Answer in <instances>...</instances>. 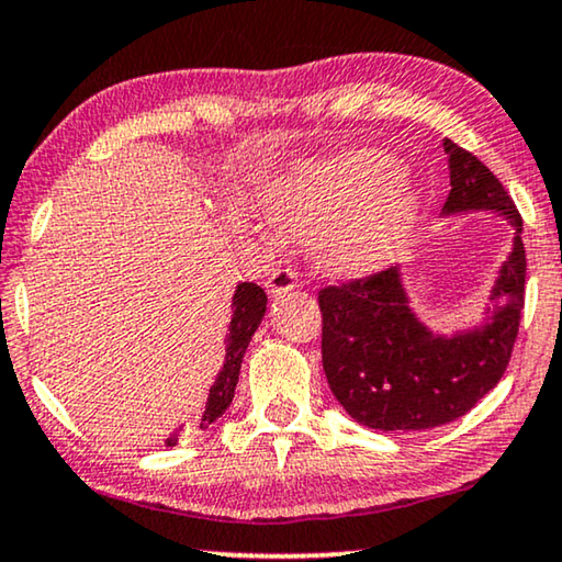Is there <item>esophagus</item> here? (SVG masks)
Wrapping results in <instances>:
<instances>
[{"label": "esophagus", "instance_id": "obj_1", "mask_svg": "<svg viewBox=\"0 0 562 562\" xmlns=\"http://www.w3.org/2000/svg\"><path fill=\"white\" fill-rule=\"evenodd\" d=\"M267 292H270L272 297H284L288 292L297 290L300 288V274L292 270V267H278V270H272L267 274Z\"/></svg>", "mask_w": 562, "mask_h": 562}]
</instances>
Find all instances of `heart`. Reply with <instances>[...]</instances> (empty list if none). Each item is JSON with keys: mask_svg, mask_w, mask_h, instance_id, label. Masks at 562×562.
Segmentation results:
<instances>
[{"mask_svg": "<svg viewBox=\"0 0 562 562\" xmlns=\"http://www.w3.org/2000/svg\"><path fill=\"white\" fill-rule=\"evenodd\" d=\"M265 209L282 228L315 232L323 265L363 270L397 247L415 218L417 193L392 157L359 149L270 186Z\"/></svg>", "mask_w": 562, "mask_h": 562, "instance_id": "heart-1", "label": "heart"}]
</instances>
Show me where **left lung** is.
<instances>
[{
    "mask_svg": "<svg viewBox=\"0 0 562 562\" xmlns=\"http://www.w3.org/2000/svg\"><path fill=\"white\" fill-rule=\"evenodd\" d=\"M442 147L450 168L442 213L499 211L515 226V247L488 297L492 318L453 338L432 336L415 318L397 267L318 292L330 392L374 430H430L469 413L507 371L525 311L527 257L515 201L476 155L450 139Z\"/></svg>",
    "mask_w": 562,
    "mask_h": 562,
    "instance_id": "obj_1",
    "label": "left lung"
}]
</instances>
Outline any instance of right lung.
Masks as SVG:
<instances>
[{
  "label": "right lung",
  "mask_w": 562,
  "mask_h": 562,
  "mask_svg": "<svg viewBox=\"0 0 562 562\" xmlns=\"http://www.w3.org/2000/svg\"><path fill=\"white\" fill-rule=\"evenodd\" d=\"M232 311H234V318H232V326H228L226 361H224V369L218 371L216 382H213V386L209 390V397L203 402L201 420H199L201 430L209 428L211 423H216L218 417L226 413V407L232 405L236 382H239L241 359L244 353H247L251 336H255V330L265 318V311H267L265 290L255 282H241L234 292ZM178 438L180 432L176 430L168 440H165V446H176Z\"/></svg>",
  "instance_id": "right-lung-1"
}]
</instances>
